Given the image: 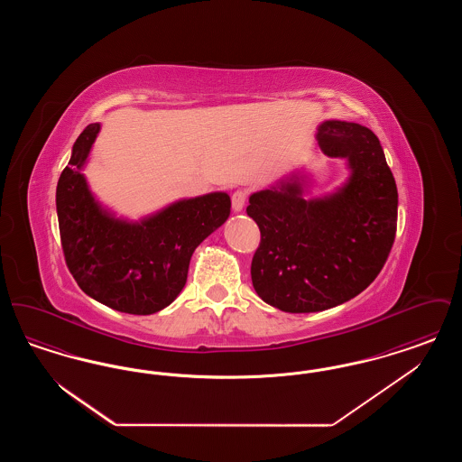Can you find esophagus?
Instances as JSON below:
<instances>
[{
  "mask_svg": "<svg viewBox=\"0 0 462 462\" xmlns=\"http://www.w3.org/2000/svg\"><path fill=\"white\" fill-rule=\"evenodd\" d=\"M245 200H247V194H245L244 190L234 192V194H232V209H234L236 213H241L242 209H244Z\"/></svg>",
  "mask_w": 462,
  "mask_h": 462,
  "instance_id": "1",
  "label": "esophagus"
}]
</instances>
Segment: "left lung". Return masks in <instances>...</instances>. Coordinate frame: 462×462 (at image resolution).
Segmentation results:
<instances>
[{
  "instance_id": "1",
  "label": "left lung",
  "mask_w": 462,
  "mask_h": 462,
  "mask_svg": "<svg viewBox=\"0 0 462 462\" xmlns=\"http://www.w3.org/2000/svg\"><path fill=\"white\" fill-rule=\"evenodd\" d=\"M315 140L346 161L348 180L334 192L305 198L310 176L292 171L249 198L247 215L262 242L251 263L264 303L287 313L343 305L373 282L395 241L398 192L383 147L369 128L330 119Z\"/></svg>"
}]
</instances>
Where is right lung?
Instances as JSON below:
<instances>
[{
    "label": "right lung",
    "mask_w": 462,
    "mask_h": 462,
    "mask_svg": "<svg viewBox=\"0 0 462 462\" xmlns=\"http://www.w3.org/2000/svg\"><path fill=\"white\" fill-rule=\"evenodd\" d=\"M100 132L88 125L57 183V217L69 272L106 307L151 315L171 305L187 282L200 242L230 217L226 192L180 199L138 221L117 218L89 190L83 170Z\"/></svg>",
    "instance_id": "1"
}]
</instances>
